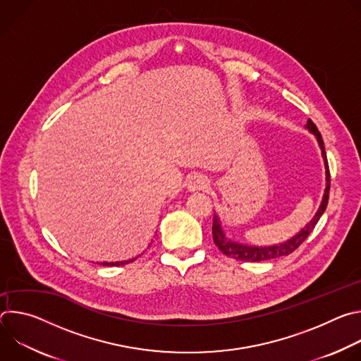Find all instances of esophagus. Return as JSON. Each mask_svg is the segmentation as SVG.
Here are the masks:
<instances>
[{
  "label": "esophagus",
  "instance_id": "obj_1",
  "mask_svg": "<svg viewBox=\"0 0 361 361\" xmlns=\"http://www.w3.org/2000/svg\"><path fill=\"white\" fill-rule=\"evenodd\" d=\"M190 191H201L205 190L210 185V180L209 177L202 174V173H192L188 177V183H187Z\"/></svg>",
  "mask_w": 361,
  "mask_h": 361
}]
</instances>
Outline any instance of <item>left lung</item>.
Masks as SVG:
<instances>
[{
	"instance_id": "8db88e82",
	"label": "left lung",
	"mask_w": 361,
	"mask_h": 361,
	"mask_svg": "<svg viewBox=\"0 0 361 361\" xmlns=\"http://www.w3.org/2000/svg\"><path fill=\"white\" fill-rule=\"evenodd\" d=\"M305 128L316 135L317 142H319L320 149H322V156L324 159V166H326V190H324V195H323L322 204H320V207H319L316 216L301 231H298L290 240H287L284 243H280V244H276V245L257 247V245H247V244L230 240L221 228V223H220L219 216L214 214V217H213V240H214V244L220 248L221 252L231 257V259L241 260V262H264V260H273V259H279V257L288 255L294 250H297L300 247V244L308 237V234L313 231V228L319 223L320 217L326 212L327 202H329V192H330V170H329V163H327V157H326L324 141H323L322 134L319 133L316 124L312 120H307Z\"/></svg>"
}]
</instances>
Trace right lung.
Returning a JSON list of instances; mask_svg holds the SVG:
<instances>
[{
    "label": "right lung",
    "mask_w": 361,
    "mask_h": 361,
    "mask_svg": "<svg viewBox=\"0 0 361 361\" xmlns=\"http://www.w3.org/2000/svg\"><path fill=\"white\" fill-rule=\"evenodd\" d=\"M137 259V257H135ZM135 259H131V260H126V262H116V263H98L101 266H107V267H114V266H124V264H128L131 262H134Z\"/></svg>",
    "instance_id": "obj_1"
}]
</instances>
